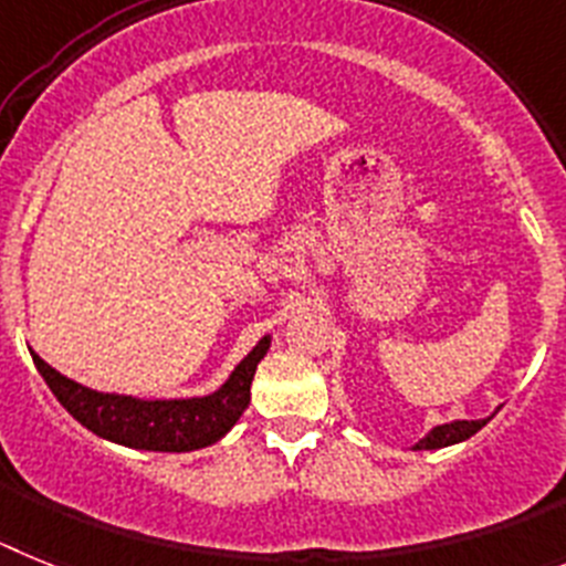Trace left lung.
<instances>
[{"mask_svg":"<svg viewBox=\"0 0 566 566\" xmlns=\"http://www.w3.org/2000/svg\"><path fill=\"white\" fill-rule=\"evenodd\" d=\"M488 424V419H479V421H453V424H439L432 427L427 432L424 439L416 444V450H439V447H450V444H459V441L470 439L481 427Z\"/></svg>","mask_w":566,"mask_h":566,"instance_id":"1","label":"left lung"}]
</instances>
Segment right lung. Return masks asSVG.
Here are the masks:
<instances>
[{"instance_id": "add662e5", "label": "right lung", "mask_w": 566, "mask_h": 566, "mask_svg": "<svg viewBox=\"0 0 566 566\" xmlns=\"http://www.w3.org/2000/svg\"><path fill=\"white\" fill-rule=\"evenodd\" d=\"M270 347V336L255 344L233 376L210 396L201 399L174 401H142L134 396L116 392H96L82 387L67 376L53 370L48 361L31 353L33 365L42 373L45 385L59 399V405L91 432L116 444L136 447V450H156V453H190L213 444L239 421L250 405V381L255 367Z\"/></svg>"}]
</instances>
